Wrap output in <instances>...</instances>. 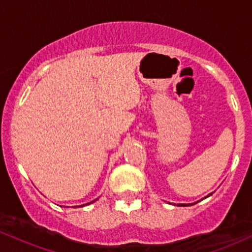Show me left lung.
I'll use <instances>...</instances> for the list:
<instances>
[{
  "instance_id": "8db88e82",
  "label": "left lung",
  "mask_w": 252,
  "mask_h": 252,
  "mask_svg": "<svg viewBox=\"0 0 252 252\" xmlns=\"http://www.w3.org/2000/svg\"><path fill=\"white\" fill-rule=\"evenodd\" d=\"M181 206H188V204H181Z\"/></svg>"
}]
</instances>
